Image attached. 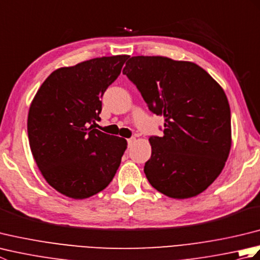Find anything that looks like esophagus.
Returning a JSON list of instances; mask_svg holds the SVG:
<instances>
[{"label":"esophagus","mask_w":260,"mask_h":260,"mask_svg":"<svg viewBox=\"0 0 260 260\" xmlns=\"http://www.w3.org/2000/svg\"><path fill=\"white\" fill-rule=\"evenodd\" d=\"M135 141H136V139H135V137H131V139H128V140H127V143H128V146L131 147L132 145H133V144H134V143H135Z\"/></svg>","instance_id":"34e87169"}]
</instances>
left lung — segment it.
Listing matches in <instances>:
<instances>
[{"mask_svg":"<svg viewBox=\"0 0 260 260\" xmlns=\"http://www.w3.org/2000/svg\"><path fill=\"white\" fill-rule=\"evenodd\" d=\"M123 74L165 120L163 136L148 140V182L173 199L200 194L221 173L231 147L230 106L221 86L200 66L161 56L132 57Z\"/></svg>","mask_w":260,"mask_h":260,"instance_id":"left-lung-1","label":"left lung"}]
</instances>
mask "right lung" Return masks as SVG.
I'll return each instance as SVG.
<instances>
[{"mask_svg":"<svg viewBox=\"0 0 260 260\" xmlns=\"http://www.w3.org/2000/svg\"><path fill=\"white\" fill-rule=\"evenodd\" d=\"M127 58H95L54 70L30 105L27 136L32 155L43 178L66 197L97 194L118 170L126 140L90 124L99 119L101 98Z\"/></svg>","mask_w":260,"mask_h":260,"instance_id":"obj_1","label":"right lung"}]
</instances>
